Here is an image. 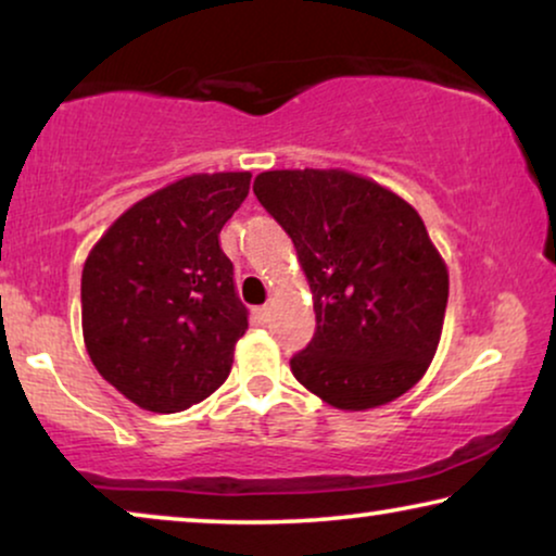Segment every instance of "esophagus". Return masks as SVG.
Returning a JSON list of instances; mask_svg holds the SVG:
<instances>
[{
  "instance_id": "obj_1",
  "label": "esophagus",
  "mask_w": 556,
  "mask_h": 556,
  "mask_svg": "<svg viewBox=\"0 0 556 556\" xmlns=\"http://www.w3.org/2000/svg\"><path fill=\"white\" fill-rule=\"evenodd\" d=\"M253 316L257 318V321H268L270 306H257V308H253Z\"/></svg>"
}]
</instances>
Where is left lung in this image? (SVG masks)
Returning a JSON list of instances; mask_svg holds the SVG:
<instances>
[{
	"label": "left lung",
	"instance_id": "1",
	"mask_svg": "<svg viewBox=\"0 0 556 556\" xmlns=\"http://www.w3.org/2000/svg\"><path fill=\"white\" fill-rule=\"evenodd\" d=\"M253 192L293 240L314 299L316 333L293 377L346 413L413 390L447 306V265L413 204L346 169L263 172Z\"/></svg>",
	"mask_w": 556,
	"mask_h": 556
}]
</instances>
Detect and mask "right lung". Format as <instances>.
Wrapping results in <instances>:
<instances>
[{"instance_id":"add662e5","label":"right lung","mask_w":556,"mask_h":556,"mask_svg":"<svg viewBox=\"0 0 556 556\" xmlns=\"http://www.w3.org/2000/svg\"><path fill=\"white\" fill-rule=\"evenodd\" d=\"M250 172L187 174L131 204L83 265V341L105 382L149 413H181L232 369L248 308L219 232Z\"/></svg>"}]
</instances>
